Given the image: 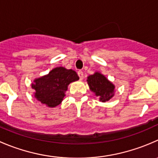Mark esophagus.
I'll list each match as a JSON object with an SVG mask.
<instances>
[{"label":"esophagus","instance_id":"esophagus-1","mask_svg":"<svg viewBox=\"0 0 158 158\" xmlns=\"http://www.w3.org/2000/svg\"><path fill=\"white\" fill-rule=\"evenodd\" d=\"M78 76H79V79L82 80V79H83V73H82V71H79L78 72Z\"/></svg>","mask_w":158,"mask_h":158}]
</instances>
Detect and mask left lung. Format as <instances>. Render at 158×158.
I'll return each mask as SVG.
<instances>
[{
	"label": "left lung",
	"mask_w": 158,
	"mask_h": 158,
	"mask_svg": "<svg viewBox=\"0 0 158 158\" xmlns=\"http://www.w3.org/2000/svg\"><path fill=\"white\" fill-rule=\"evenodd\" d=\"M90 90L96 93L101 102H106L113 96L115 86L103 75L99 73L91 75L87 79Z\"/></svg>",
	"instance_id": "8db88e82"
}]
</instances>
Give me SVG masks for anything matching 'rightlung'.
<instances>
[{
  "label": "right lung",
  "mask_w": 158,
  "mask_h": 158,
  "mask_svg": "<svg viewBox=\"0 0 158 158\" xmlns=\"http://www.w3.org/2000/svg\"><path fill=\"white\" fill-rule=\"evenodd\" d=\"M79 79L74 70L58 67L46 76L35 79L31 86L35 89V96L38 101L49 107H55L62 102L69 84Z\"/></svg>",
  "instance_id": "1"
}]
</instances>
